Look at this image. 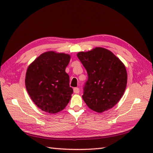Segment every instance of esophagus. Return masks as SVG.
Instances as JSON below:
<instances>
[{
	"instance_id": "1",
	"label": "esophagus",
	"mask_w": 153,
	"mask_h": 153,
	"mask_svg": "<svg viewBox=\"0 0 153 153\" xmlns=\"http://www.w3.org/2000/svg\"><path fill=\"white\" fill-rule=\"evenodd\" d=\"M74 92L76 94H78L79 93V89L77 88V87H75V88H74Z\"/></svg>"
}]
</instances>
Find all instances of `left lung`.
I'll return each mask as SVG.
<instances>
[{"instance_id":"left-lung-1","label":"left lung","mask_w":153,"mask_h":153,"mask_svg":"<svg viewBox=\"0 0 153 153\" xmlns=\"http://www.w3.org/2000/svg\"><path fill=\"white\" fill-rule=\"evenodd\" d=\"M77 56L88 75L82 96L87 106L98 113L112 108L126 88L128 74L124 64L111 51L102 47L79 52Z\"/></svg>"}]
</instances>
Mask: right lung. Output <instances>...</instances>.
Here are the masks:
<instances>
[{
	"instance_id": "obj_1",
	"label": "right lung",
	"mask_w": 153,
	"mask_h": 153,
	"mask_svg": "<svg viewBox=\"0 0 153 153\" xmlns=\"http://www.w3.org/2000/svg\"><path fill=\"white\" fill-rule=\"evenodd\" d=\"M70 55L48 51L41 54L28 66L25 87L33 102L49 114L62 111L73 93L66 68Z\"/></svg>"
}]
</instances>
